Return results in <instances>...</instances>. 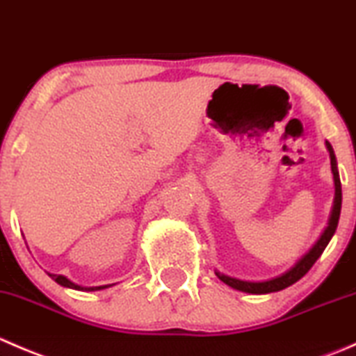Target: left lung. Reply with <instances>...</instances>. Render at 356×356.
I'll return each instance as SVG.
<instances>
[{"instance_id": "left-lung-1", "label": "left lung", "mask_w": 356, "mask_h": 356, "mask_svg": "<svg viewBox=\"0 0 356 356\" xmlns=\"http://www.w3.org/2000/svg\"><path fill=\"white\" fill-rule=\"evenodd\" d=\"M325 146H327L329 156H331V170L334 175V203H332V210L331 215H329V222L327 227L324 229V232L321 234V238L315 241V245L289 268L288 272L284 274L277 275L274 279H268V281H261V282H251V281H241V279H234L229 277V275L220 274V272H215L217 277L220 279L222 282H225L231 288L243 291V293H250V294H267V293H275V291L286 289L288 286L294 284L296 281H300L312 267H314L315 261L318 260L322 253H324L325 246L329 245V241L332 239L334 232L337 229V222H339V215H341V200H343V195H341V181H339V172H337V161H336V155H334V149L331 146V143L325 141Z\"/></svg>"}]
</instances>
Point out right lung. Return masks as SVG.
I'll use <instances>...</instances> for the list:
<instances>
[{"label": "right lung", "mask_w": 356, "mask_h": 356, "mask_svg": "<svg viewBox=\"0 0 356 356\" xmlns=\"http://www.w3.org/2000/svg\"><path fill=\"white\" fill-rule=\"evenodd\" d=\"M48 275L53 279V281L58 282L60 286H63V288H70V289H77V291H99V289H105V288H108V286H111V284H108V286H96V288H82V286L68 281L65 275H56V274H48Z\"/></svg>", "instance_id": "1"}]
</instances>
